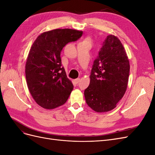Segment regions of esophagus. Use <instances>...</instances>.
Returning <instances> with one entry per match:
<instances>
[{
	"label": "esophagus",
	"instance_id": "obj_1",
	"mask_svg": "<svg viewBox=\"0 0 155 155\" xmlns=\"http://www.w3.org/2000/svg\"><path fill=\"white\" fill-rule=\"evenodd\" d=\"M79 81H80V78H77V79H75V80H74V82L76 83V84H78Z\"/></svg>",
	"mask_w": 155,
	"mask_h": 155
}]
</instances>
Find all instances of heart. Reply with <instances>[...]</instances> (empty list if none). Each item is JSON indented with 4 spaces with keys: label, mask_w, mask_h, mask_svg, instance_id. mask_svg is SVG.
I'll use <instances>...</instances> for the list:
<instances>
[{
    "label": "heart",
    "mask_w": 155,
    "mask_h": 155,
    "mask_svg": "<svg viewBox=\"0 0 155 155\" xmlns=\"http://www.w3.org/2000/svg\"><path fill=\"white\" fill-rule=\"evenodd\" d=\"M83 41H88V42H91V41H90V40L88 39H85V40H84Z\"/></svg>",
    "instance_id": "b5f03b06"
}]
</instances>
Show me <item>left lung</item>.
<instances>
[{
    "label": "left lung",
    "mask_w": 155,
    "mask_h": 155,
    "mask_svg": "<svg viewBox=\"0 0 155 155\" xmlns=\"http://www.w3.org/2000/svg\"><path fill=\"white\" fill-rule=\"evenodd\" d=\"M129 61L118 37H107L94 61L90 85L84 92L87 104L97 112L114 109L127 90Z\"/></svg>",
    "instance_id": "1"
}]
</instances>
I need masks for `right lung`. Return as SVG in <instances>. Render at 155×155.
Here are the masks:
<instances>
[{
    "instance_id": "right-lung-1",
    "label": "right lung",
    "mask_w": 155,
    "mask_h": 155,
    "mask_svg": "<svg viewBox=\"0 0 155 155\" xmlns=\"http://www.w3.org/2000/svg\"><path fill=\"white\" fill-rule=\"evenodd\" d=\"M82 34L76 30L55 29L39 35L31 46L25 67L26 83L33 98L44 109L63 105L72 91L60 55L65 45Z\"/></svg>"
}]
</instances>
